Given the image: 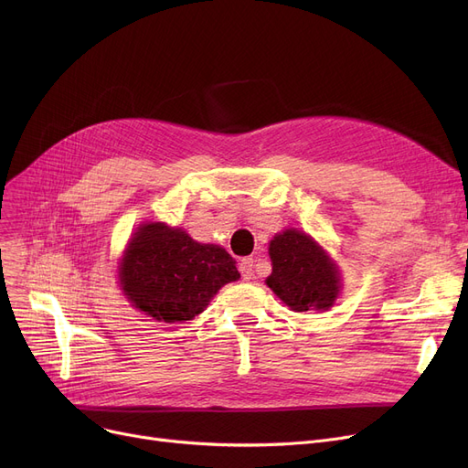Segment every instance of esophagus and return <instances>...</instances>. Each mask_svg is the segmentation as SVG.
<instances>
[{"label":"esophagus","mask_w":468,"mask_h":468,"mask_svg":"<svg viewBox=\"0 0 468 468\" xmlns=\"http://www.w3.org/2000/svg\"><path fill=\"white\" fill-rule=\"evenodd\" d=\"M239 271L244 281H250L254 277V260L252 258H242L239 263Z\"/></svg>","instance_id":"esophagus-1"}]
</instances>
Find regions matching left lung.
<instances>
[{"instance_id": "1", "label": "left lung", "mask_w": 468, "mask_h": 468, "mask_svg": "<svg viewBox=\"0 0 468 468\" xmlns=\"http://www.w3.org/2000/svg\"><path fill=\"white\" fill-rule=\"evenodd\" d=\"M271 275L265 284L290 311H328L339 298L343 279L335 260L311 235L288 228L269 242Z\"/></svg>"}]
</instances>
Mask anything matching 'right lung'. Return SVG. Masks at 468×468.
<instances>
[{"label":"right lung","mask_w":468,"mask_h":468,"mask_svg":"<svg viewBox=\"0 0 468 468\" xmlns=\"http://www.w3.org/2000/svg\"><path fill=\"white\" fill-rule=\"evenodd\" d=\"M235 263L219 244L197 242L165 221H145L117 261V284L145 316L186 323L208 307L221 286L240 279Z\"/></svg>","instance_id":"obj_1"}]
</instances>
